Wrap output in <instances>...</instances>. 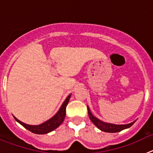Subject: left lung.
I'll list each match as a JSON object with an SVG mask.
<instances>
[{"mask_svg": "<svg viewBox=\"0 0 153 153\" xmlns=\"http://www.w3.org/2000/svg\"><path fill=\"white\" fill-rule=\"evenodd\" d=\"M87 109H88V114L89 117H90V120L92 121L94 125L98 128V129H100L101 131H103V132H118L120 131L123 130L125 129H128L130 126H132L133 125L136 121L131 123L129 124H124V125H116V124L113 123H104L102 122V120H99L97 117H94L93 114H92L91 111H90V108L87 106Z\"/></svg>", "mask_w": 153, "mask_h": 153, "instance_id": "1", "label": "left lung"}]
</instances>
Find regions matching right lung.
<instances>
[{
	"label": "right lung",
	"mask_w": 153,
	"mask_h": 153,
	"mask_svg": "<svg viewBox=\"0 0 153 153\" xmlns=\"http://www.w3.org/2000/svg\"><path fill=\"white\" fill-rule=\"evenodd\" d=\"M70 96H71V94H70L67 97V99L65 100V101L62 104V106H60V109L58 110L57 113L52 118H51L46 122L43 123L42 124H40V125H28V124L24 123L17 120L16 117H14L16 121L18 122L21 125H22L24 128H26L27 129L33 132L35 134H46V133H48V132L54 130L57 127L60 126V124L63 122L65 117H66V107H67L69 100H70Z\"/></svg>",
	"instance_id": "right-lung-1"
}]
</instances>
